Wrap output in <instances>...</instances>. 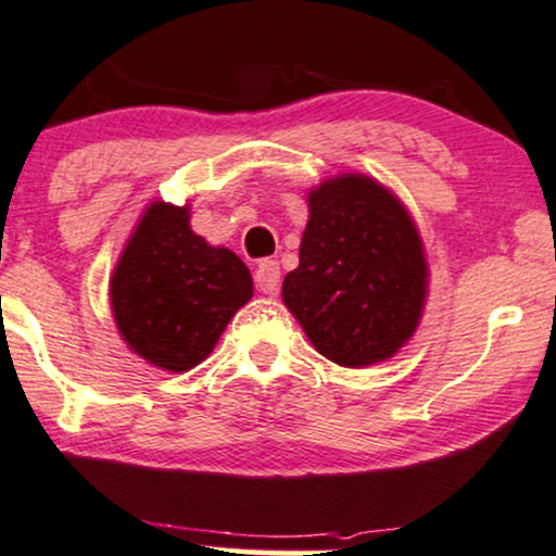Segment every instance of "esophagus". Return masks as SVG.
Wrapping results in <instances>:
<instances>
[{
	"label": "esophagus",
	"mask_w": 556,
	"mask_h": 556,
	"mask_svg": "<svg viewBox=\"0 0 556 556\" xmlns=\"http://www.w3.org/2000/svg\"><path fill=\"white\" fill-rule=\"evenodd\" d=\"M279 277H282V271H279L277 262H271V258H264V262H258V266H256V287L264 294H274L279 290Z\"/></svg>",
	"instance_id": "34e87169"
}]
</instances>
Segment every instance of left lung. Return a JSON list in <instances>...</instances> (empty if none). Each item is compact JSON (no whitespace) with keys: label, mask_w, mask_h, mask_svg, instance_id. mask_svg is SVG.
I'll use <instances>...</instances> for the list:
<instances>
[{"label":"left lung","mask_w":556,"mask_h":556,"mask_svg":"<svg viewBox=\"0 0 556 556\" xmlns=\"http://www.w3.org/2000/svg\"><path fill=\"white\" fill-rule=\"evenodd\" d=\"M300 264L282 300L339 367L388 362L413 339L428 298L424 241L397 194L367 174H336L307 192Z\"/></svg>","instance_id":"obj_1"}]
</instances>
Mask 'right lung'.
<instances>
[{
	"label": "right lung",
	"mask_w": 556,
	"mask_h": 556,
	"mask_svg": "<svg viewBox=\"0 0 556 556\" xmlns=\"http://www.w3.org/2000/svg\"><path fill=\"white\" fill-rule=\"evenodd\" d=\"M254 298L249 266L189 226V205L151 202L110 277L123 341L166 371L205 362L230 318Z\"/></svg>",
	"instance_id": "right-lung-1"
}]
</instances>
